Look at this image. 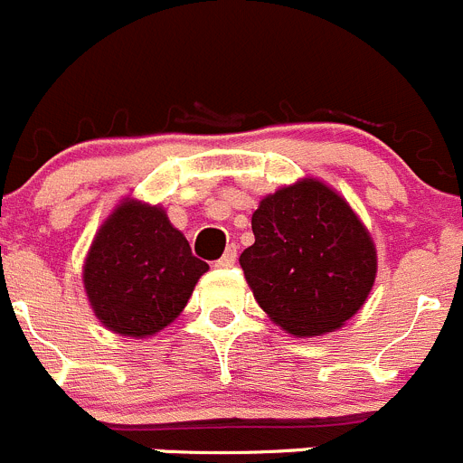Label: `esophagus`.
Instances as JSON below:
<instances>
[{
	"instance_id": "obj_1",
	"label": "esophagus",
	"mask_w": 463,
	"mask_h": 463,
	"mask_svg": "<svg viewBox=\"0 0 463 463\" xmlns=\"http://www.w3.org/2000/svg\"><path fill=\"white\" fill-rule=\"evenodd\" d=\"M235 260H237V247L235 244H231V247L223 251V256L216 260V268H232V265H235Z\"/></svg>"
}]
</instances>
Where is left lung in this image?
I'll use <instances>...</instances> for the list:
<instances>
[{
	"mask_svg": "<svg viewBox=\"0 0 463 463\" xmlns=\"http://www.w3.org/2000/svg\"><path fill=\"white\" fill-rule=\"evenodd\" d=\"M240 265L260 309L286 332L314 336L351 318L376 279V249L348 203L316 180L268 195Z\"/></svg>",
	"mask_w": 463,
	"mask_h": 463,
	"instance_id": "8db88e82",
	"label": "left lung"
}]
</instances>
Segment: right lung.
Segmentation results:
<instances>
[{
    "label": "right lung",
    "mask_w": 463,
    "mask_h": 463,
    "mask_svg": "<svg viewBox=\"0 0 463 463\" xmlns=\"http://www.w3.org/2000/svg\"><path fill=\"white\" fill-rule=\"evenodd\" d=\"M207 269L161 207L131 201L103 223L82 279L91 309L108 330L143 339L180 316Z\"/></svg>",
    "instance_id": "add662e5"
}]
</instances>
